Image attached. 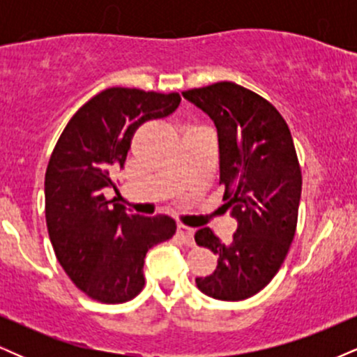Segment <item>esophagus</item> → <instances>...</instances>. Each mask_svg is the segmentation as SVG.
<instances>
[{"instance_id":"obj_1","label":"esophagus","mask_w":357,"mask_h":357,"mask_svg":"<svg viewBox=\"0 0 357 357\" xmlns=\"http://www.w3.org/2000/svg\"><path fill=\"white\" fill-rule=\"evenodd\" d=\"M178 238L188 247H192L195 245V230L190 227H184V225H178Z\"/></svg>"}]
</instances>
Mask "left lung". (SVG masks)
I'll return each instance as SVG.
<instances>
[{"label": "left lung", "instance_id": "obj_1", "mask_svg": "<svg viewBox=\"0 0 357 357\" xmlns=\"http://www.w3.org/2000/svg\"><path fill=\"white\" fill-rule=\"evenodd\" d=\"M183 97L215 122L223 199L238 221L230 243L210 228L196 231V243L218 255L215 272L196 285L218 301H245L275 277L296 235L302 173L292 134L268 100L233 82Z\"/></svg>", "mask_w": 357, "mask_h": 357}]
</instances>
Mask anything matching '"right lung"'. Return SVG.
Segmentation results:
<instances>
[{
    "label": "right lung",
    "instance_id": "obj_1",
    "mask_svg": "<svg viewBox=\"0 0 357 357\" xmlns=\"http://www.w3.org/2000/svg\"><path fill=\"white\" fill-rule=\"evenodd\" d=\"M179 93L110 87L73 114L45 173V218L56 260L85 296L121 304L144 287L147 250L176 233L166 215L126 213L109 188L139 126L178 109Z\"/></svg>",
    "mask_w": 357,
    "mask_h": 357
}]
</instances>
